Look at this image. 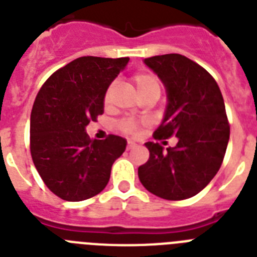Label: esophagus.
<instances>
[{
    "label": "esophagus",
    "instance_id": "obj_1",
    "mask_svg": "<svg viewBox=\"0 0 257 257\" xmlns=\"http://www.w3.org/2000/svg\"><path fill=\"white\" fill-rule=\"evenodd\" d=\"M133 147H136V144L133 141H128V144H126V150H132Z\"/></svg>",
    "mask_w": 257,
    "mask_h": 257
}]
</instances>
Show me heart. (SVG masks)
<instances>
[{"label":"heart","mask_w":257,"mask_h":257,"mask_svg":"<svg viewBox=\"0 0 257 257\" xmlns=\"http://www.w3.org/2000/svg\"><path fill=\"white\" fill-rule=\"evenodd\" d=\"M131 81L133 86H135L136 91L138 93V95L144 101H146V99H158L159 98L162 86H160L159 80L156 79L153 73L146 72V71H138V72H136L135 75L132 76ZM113 91H115V84L112 82V84L107 86L103 95V106L106 108L110 107ZM144 125H146L145 121H138V120L135 119H122L116 124V128L122 135L135 136L137 135L140 129Z\"/></svg>","instance_id":"1"}]
</instances>
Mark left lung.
Listing matches in <instances>:
<instances>
[{
    "label": "left lung",
    "mask_w": 257,
    "mask_h": 257,
    "mask_svg": "<svg viewBox=\"0 0 257 257\" xmlns=\"http://www.w3.org/2000/svg\"><path fill=\"white\" fill-rule=\"evenodd\" d=\"M145 64L167 89L166 115L155 140L176 136L175 147L146 142L150 158L138 167L145 189L167 200L202 191L216 176L226 153L230 125L217 82L202 66L181 54L146 58Z\"/></svg>",
    "instance_id": "left-lung-1"
}]
</instances>
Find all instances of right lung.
<instances>
[{
    "mask_svg": "<svg viewBox=\"0 0 257 257\" xmlns=\"http://www.w3.org/2000/svg\"><path fill=\"white\" fill-rule=\"evenodd\" d=\"M129 58L81 57L55 71L41 86L31 112L33 164L49 190L68 202L97 195L126 141L110 135L90 140L85 126L103 113L107 86Z\"/></svg>",
    "mask_w": 257,
    "mask_h": 257,
    "instance_id": "right-lung-1",
    "label": "right lung"
}]
</instances>
